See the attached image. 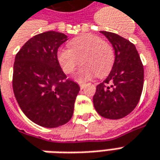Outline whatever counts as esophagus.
<instances>
[{
	"instance_id": "34e87169",
	"label": "esophagus",
	"mask_w": 160,
	"mask_h": 160,
	"mask_svg": "<svg viewBox=\"0 0 160 160\" xmlns=\"http://www.w3.org/2000/svg\"><path fill=\"white\" fill-rule=\"evenodd\" d=\"M84 85H85V83H83V82H79V86H80L81 89H82V88L84 87Z\"/></svg>"
}]
</instances>
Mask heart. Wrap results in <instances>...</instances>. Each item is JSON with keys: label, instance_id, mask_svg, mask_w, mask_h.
I'll use <instances>...</instances> for the list:
<instances>
[{"label": "heart", "instance_id": "1", "mask_svg": "<svg viewBox=\"0 0 160 160\" xmlns=\"http://www.w3.org/2000/svg\"><path fill=\"white\" fill-rule=\"evenodd\" d=\"M70 48H60L56 58L62 70L72 73L80 63L84 64L76 73L78 81H85L94 77L104 78L112 70L114 51L107 41L93 34H83L69 41Z\"/></svg>", "mask_w": 160, "mask_h": 160}]
</instances>
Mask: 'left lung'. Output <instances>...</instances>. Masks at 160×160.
Masks as SVG:
<instances>
[{
	"label": "left lung",
	"mask_w": 160,
	"mask_h": 160,
	"mask_svg": "<svg viewBox=\"0 0 160 160\" xmlns=\"http://www.w3.org/2000/svg\"><path fill=\"white\" fill-rule=\"evenodd\" d=\"M114 49L115 60L107 79L96 88L93 105L99 115L117 120L136 108L143 87V66L135 45L116 33L101 31Z\"/></svg>",
	"instance_id": "obj_1"
}]
</instances>
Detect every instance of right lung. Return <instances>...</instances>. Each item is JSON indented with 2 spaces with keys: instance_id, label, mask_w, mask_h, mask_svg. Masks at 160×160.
<instances>
[{
  "instance_id": "right-lung-1",
  "label": "right lung",
  "mask_w": 160,
  "mask_h": 160,
  "mask_svg": "<svg viewBox=\"0 0 160 160\" xmlns=\"http://www.w3.org/2000/svg\"><path fill=\"white\" fill-rule=\"evenodd\" d=\"M68 39L65 34L53 31L38 34L15 58V97L22 112L41 127L62 126L73 115L80 87L68 79L56 58L58 48Z\"/></svg>"
}]
</instances>
